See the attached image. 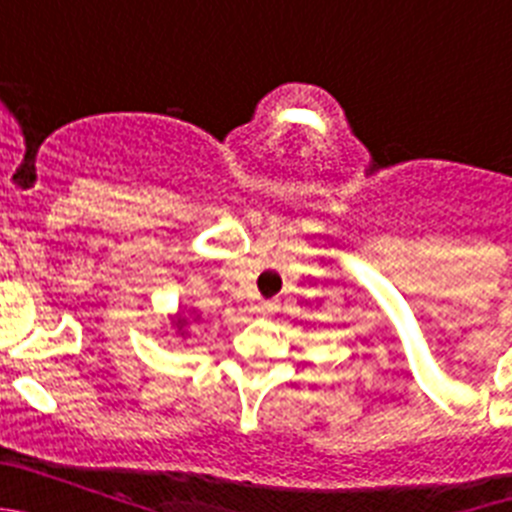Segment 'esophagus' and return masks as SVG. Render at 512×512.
<instances>
[{"instance_id": "34e87169", "label": "esophagus", "mask_w": 512, "mask_h": 512, "mask_svg": "<svg viewBox=\"0 0 512 512\" xmlns=\"http://www.w3.org/2000/svg\"><path fill=\"white\" fill-rule=\"evenodd\" d=\"M279 310V302L277 300H264L256 305V312H261V315H274V312Z\"/></svg>"}]
</instances>
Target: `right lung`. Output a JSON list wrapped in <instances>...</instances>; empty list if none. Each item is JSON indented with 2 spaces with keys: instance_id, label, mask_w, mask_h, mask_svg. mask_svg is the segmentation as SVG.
I'll return each mask as SVG.
<instances>
[{
  "instance_id": "right-lung-1",
  "label": "right lung",
  "mask_w": 512,
  "mask_h": 512,
  "mask_svg": "<svg viewBox=\"0 0 512 512\" xmlns=\"http://www.w3.org/2000/svg\"><path fill=\"white\" fill-rule=\"evenodd\" d=\"M197 320H200L197 310H194V307H189L187 315H184V312L179 310V312H176V315H171L169 323H171V328H176V336L187 338L189 336V330H187L189 323H197Z\"/></svg>"
}]
</instances>
